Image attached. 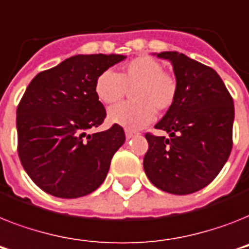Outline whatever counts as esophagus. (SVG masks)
I'll list each match as a JSON object with an SVG mask.
<instances>
[{"label":"esophagus","instance_id":"obj_1","mask_svg":"<svg viewBox=\"0 0 249 249\" xmlns=\"http://www.w3.org/2000/svg\"><path fill=\"white\" fill-rule=\"evenodd\" d=\"M135 134H137V133H135L134 130H130V129H125V137H126V139L133 138Z\"/></svg>","mask_w":249,"mask_h":249}]
</instances>
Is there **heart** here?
<instances>
[{
	"label": "heart",
	"mask_w": 249,
	"mask_h": 249,
	"mask_svg": "<svg viewBox=\"0 0 249 249\" xmlns=\"http://www.w3.org/2000/svg\"><path fill=\"white\" fill-rule=\"evenodd\" d=\"M96 94L106 105L118 104L131 90L133 102L120 104L108 111V120L129 129L152 123L157 111L167 110L177 97L175 79L163 71L155 58L141 56L131 60L120 74L105 70L96 80Z\"/></svg>",
	"instance_id": "1"
}]
</instances>
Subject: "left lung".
I'll list each match as a JSON object with an SVG mask.
<instances>
[{
	"label": "left lung",
	"instance_id": "1",
	"mask_svg": "<svg viewBox=\"0 0 249 249\" xmlns=\"http://www.w3.org/2000/svg\"><path fill=\"white\" fill-rule=\"evenodd\" d=\"M177 79V97L155 125L169 133H147L143 167L149 181L171 195H191L221 171L233 147L234 102L219 74L184 53L166 51Z\"/></svg>",
	"mask_w": 249,
	"mask_h": 249
}]
</instances>
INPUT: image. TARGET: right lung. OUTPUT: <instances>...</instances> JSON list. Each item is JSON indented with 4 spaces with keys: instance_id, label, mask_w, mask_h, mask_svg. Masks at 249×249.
Here are the masks:
<instances>
[{
    "instance_id": "add662e5",
    "label": "right lung",
    "mask_w": 249,
    "mask_h": 249,
    "mask_svg": "<svg viewBox=\"0 0 249 249\" xmlns=\"http://www.w3.org/2000/svg\"><path fill=\"white\" fill-rule=\"evenodd\" d=\"M123 54H76L34 76L16 111L18 152L38 187L58 198H78L106 179L111 159L125 142L120 125L88 134L104 123L96 94L100 74Z\"/></svg>"
}]
</instances>
